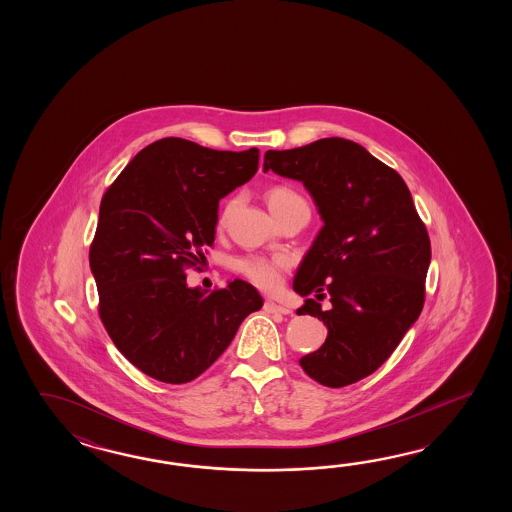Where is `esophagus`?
Instances as JSON below:
<instances>
[{"label": "esophagus", "mask_w": 512, "mask_h": 512, "mask_svg": "<svg viewBox=\"0 0 512 512\" xmlns=\"http://www.w3.org/2000/svg\"><path fill=\"white\" fill-rule=\"evenodd\" d=\"M263 309H265L267 313H278V315H289V313H291V309H289L287 305L276 304V302H272V300H267V302L263 304Z\"/></svg>", "instance_id": "34e87169"}]
</instances>
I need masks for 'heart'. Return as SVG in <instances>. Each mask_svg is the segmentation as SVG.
<instances>
[{"label":"heart","mask_w":512,"mask_h":512,"mask_svg":"<svg viewBox=\"0 0 512 512\" xmlns=\"http://www.w3.org/2000/svg\"><path fill=\"white\" fill-rule=\"evenodd\" d=\"M267 203L272 212L287 207L296 201H304L302 197L293 192L291 188L285 186H274L267 192ZM229 208H225L221 219L227 218ZM285 267L283 258H265V256H247L236 261V269L247 276L254 285H258L260 289L265 291H274L280 282H282V271Z\"/></svg>","instance_id":"heart-1"}]
</instances>
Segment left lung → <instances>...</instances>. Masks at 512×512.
<instances>
[{
  "instance_id": "left-lung-1",
  "label": "left lung",
  "mask_w": 512,
  "mask_h": 512,
  "mask_svg": "<svg viewBox=\"0 0 512 512\" xmlns=\"http://www.w3.org/2000/svg\"><path fill=\"white\" fill-rule=\"evenodd\" d=\"M300 181L324 221L294 276V293L332 294L326 312L305 298L296 315L322 318L326 342L300 359L316 382L342 388L371 375L425 304L430 240L403 177L357 142L329 137L269 150L263 172Z\"/></svg>"
}]
</instances>
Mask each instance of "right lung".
I'll use <instances>...</instances> for the list:
<instances>
[{
  "mask_svg": "<svg viewBox=\"0 0 512 512\" xmlns=\"http://www.w3.org/2000/svg\"><path fill=\"white\" fill-rule=\"evenodd\" d=\"M258 161V148L168 137L137 153L102 197L89 251L98 311L120 353L152 379L194 381L263 305L240 278L208 294L185 272L214 243L219 199L251 181Z\"/></svg>",
  "mask_w": 512,
  "mask_h": 512,
  "instance_id": "1",
  "label": "right lung"
}]
</instances>
